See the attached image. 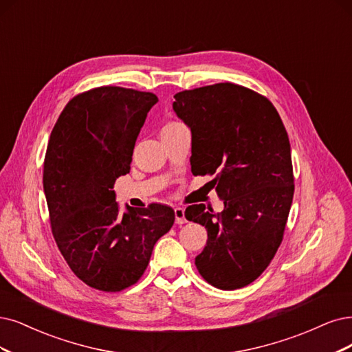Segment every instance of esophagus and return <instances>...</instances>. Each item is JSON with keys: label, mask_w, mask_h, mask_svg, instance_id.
Listing matches in <instances>:
<instances>
[{"label": "esophagus", "mask_w": 352, "mask_h": 352, "mask_svg": "<svg viewBox=\"0 0 352 352\" xmlns=\"http://www.w3.org/2000/svg\"><path fill=\"white\" fill-rule=\"evenodd\" d=\"M174 213H175V223L177 225H183L187 222L186 216H184V209H181V207H175Z\"/></svg>", "instance_id": "esophagus-1"}]
</instances>
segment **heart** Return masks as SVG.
Segmentation results:
<instances>
[{
	"instance_id": "heart-1",
	"label": "heart",
	"mask_w": 352,
	"mask_h": 352,
	"mask_svg": "<svg viewBox=\"0 0 352 352\" xmlns=\"http://www.w3.org/2000/svg\"><path fill=\"white\" fill-rule=\"evenodd\" d=\"M178 126H181V123H178V122H168V123L162 127L161 132H165V130H171V129L178 127Z\"/></svg>"
}]
</instances>
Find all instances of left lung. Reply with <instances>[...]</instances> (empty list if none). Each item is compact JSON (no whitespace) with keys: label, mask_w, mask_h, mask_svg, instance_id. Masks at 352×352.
Masks as SVG:
<instances>
[{"label":"left lung","mask_w":352,"mask_h":352,"mask_svg":"<svg viewBox=\"0 0 352 352\" xmlns=\"http://www.w3.org/2000/svg\"><path fill=\"white\" fill-rule=\"evenodd\" d=\"M173 109L191 129V173L210 181L225 209L192 204L187 220L207 229L196 267L220 290L255 281L283 241L294 194L290 142L272 102L220 82L174 96Z\"/></svg>","instance_id":"obj_1"}]
</instances>
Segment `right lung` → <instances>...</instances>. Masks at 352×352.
<instances>
[{"label":"right lung","instance_id":"1","mask_svg":"<svg viewBox=\"0 0 352 352\" xmlns=\"http://www.w3.org/2000/svg\"><path fill=\"white\" fill-rule=\"evenodd\" d=\"M156 102L145 91L97 87L69 100L50 133L43 188L52 233L74 274L101 292L136 284L174 225V210L158 203L122 214L113 191Z\"/></svg>","mask_w":352,"mask_h":352}]
</instances>
